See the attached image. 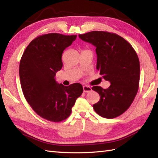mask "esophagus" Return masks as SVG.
Returning <instances> with one entry per match:
<instances>
[{"label": "esophagus", "instance_id": "1", "mask_svg": "<svg viewBox=\"0 0 158 158\" xmlns=\"http://www.w3.org/2000/svg\"><path fill=\"white\" fill-rule=\"evenodd\" d=\"M83 92H90L92 91V88L91 87H89L88 85H84L83 86Z\"/></svg>", "mask_w": 158, "mask_h": 158}]
</instances>
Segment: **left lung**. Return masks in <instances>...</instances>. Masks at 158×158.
Wrapping results in <instances>:
<instances>
[{
  "label": "left lung",
  "mask_w": 158,
  "mask_h": 158,
  "mask_svg": "<svg viewBox=\"0 0 158 158\" xmlns=\"http://www.w3.org/2000/svg\"><path fill=\"white\" fill-rule=\"evenodd\" d=\"M79 36L96 47V69L110 83L107 89L92 87L100 95L94 109L105 118L119 116L129 108L139 89L140 62L135 50L123 37L114 33L92 31Z\"/></svg>",
  "instance_id": "8db88e82"
}]
</instances>
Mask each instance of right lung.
I'll return each mask as SVG.
<instances>
[{
    "instance_id": "right-lung-1",
    "label": "right lung",
    "mask_w": 158,
    "mask_h": 158,
    "mask_svg": "<svg viewBox=\"0 0 158 158\" xmlns=\"http://www.w3.org/2000/svg\"><path fill=\"white\" fill-rule=\"evenodd\" d=\"M77 35L49 33L30 43L20 60L19 74L22 89L32 109L43 118L59 122L68 118L77 98L83 93L79 83L59 84L56 73L62 69L63 51Z\"/></svg>"
}]
</instances>
